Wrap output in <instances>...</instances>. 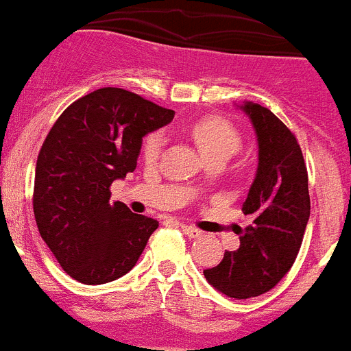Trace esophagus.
Instances as JSON below:
<instances>
[{"instance_id":"obj_1","label":"esophagus","mask_w":351,"mask_h":351,"mask_svg":"<svg viewBox=\"0 0 351 351\" xmlns=\"http://www.w3.org/2000/svg\"><path fill=\"white\" fill-rule=\"evenodd\" d=\"M181 230L182 233L188 234L189 239H198V237H202V231L198 230V228L189 226V224H181Z\"/></svg>"}]
</instances>
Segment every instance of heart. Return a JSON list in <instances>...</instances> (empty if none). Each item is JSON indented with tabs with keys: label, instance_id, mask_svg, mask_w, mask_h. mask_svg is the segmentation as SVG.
<instances>
[{
	"label": "heart",
	"instance_id": "b5f03b06",
	"mask_svg": "<svg viewBox=\"0 0 351 351\" xmlns=\"http://www.w3.org/2000/svg\"><path fill=\"white\" fill-rule=\"evenodd\" d=\"M188 134L197 143L198 149L202 151L205 158L210 160H226L231 154L239 151L242 137L239 128L234 127L230 120L215 114H205L197 118L188 125ZM162 136L156 132H151L143 139L141 153L146 162H153L162 149Z\"/></svg>",
	"mask_w": 351,
	"mask_h": 351
}]
</instances>
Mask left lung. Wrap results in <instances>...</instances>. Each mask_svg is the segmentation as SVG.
<instances>
[{"instance_id":"1","label":"left lung","mask_w":351,"mask_h":351,"mask_svg":"<svg viewBox=\"0 0 351 351\" xmlns=\"http://www.w3.org/2000/svg\"><path fill=\"white\" fill-rule=\"evenodd\" d=\"M256 128L259 165L243 202L252 224L240 231V247L204 269L212 287L234 300L271 291L294 265L310 219L308 170L300 143L268 108L242 106Z\"/></svg>"}]
</instances>
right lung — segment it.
Returning <instances> with one entry per match:
<instances>
[{"label": "right lung", "mask_w": 351, "mask_h": 351, "mask_svg": "<svg viewBox=\"0 0 351 351\" xmlns=\"http://www.w3.org/2000/svg\"><path fill=\"white\" fill-rule=\"evenodd\" d=\"M172 118V109L106 86L67 106L50 128L34 173V219L71 278L108 284L139 261L158 221L111 204L109 188L136 170L147 132Z\"/></svg>", "instance_id": "obj_1"}]
</instances>
